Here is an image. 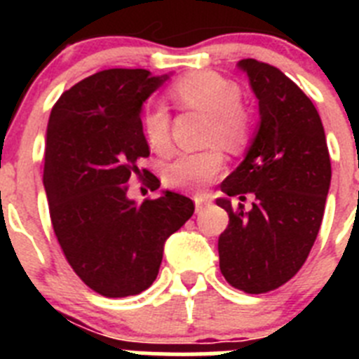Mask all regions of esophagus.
I'll list each match as a JSON object with an SVG mask.
<instances>
[{
    "mask_svg": "<svg viewBox=\"0 0 359 359\" xmlns=\"http://www.w3.org/2000/svg\"><path fill=\"white\" fill-rule=\"evenodd\" d=\"M208 198H205V196H196L194 198V205H196V212H201L203 208L207 207L208 205Z\"/></svg>",
    "mask_w": 359,
    "mask_h": 359,
    "instance_id": "34e87169",
    "label": "esophagus"
}]
</instances>
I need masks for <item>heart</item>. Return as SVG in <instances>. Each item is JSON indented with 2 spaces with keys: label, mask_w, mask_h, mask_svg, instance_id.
<instances>
[{
  "label": "heart",
  "mask_w": 359,
  "mask_h": 359,
  "mask_svg": "<svg viewBox=\"0 0 359 359\" xmlns=\"http://www.w3.org/2000/svg\"><path fill=\"white\" fill-rule=\"evenodd\" d=\"M170 98L177 106L201 111L208 116L205 140L226 151H239L252 135V116L241 106V90L214 72H196L174 82ZM142 129L149 147L156 152L170 149V115L161 104H149L142 115ZM224 158L217 145L174 158L163 169V182L172 189L201 192L223 169Z\"/></svg>",
  "instance_id": "heart-1"
}]
</instances>
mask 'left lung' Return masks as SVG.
I'll list each match as a JSON object with an SVG mask.
<instances>
[{
  "label": "left lung",
  "instance_id": "1",
  "mask_svg": "<svg viewBox=\"0 0 359 359\" xmlns=\"http://www.w3.org/2000/svg\"><path fill=\"white\" fill-rule=\"evenodd\" d=\"M259 100V128L246 156L221 185L215 203L230 223L219 236V268L228 284L259 294L286 284L304 266L331 187V158L318 111L275 66L243 59ZM252 191L250 211L231 208L229 198Z\"/></svg>",
  "mask_w": 359,
  "mask_h": 359
}]
</instances>
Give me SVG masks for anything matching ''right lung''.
Here are the masks:
<instances>
[{"label":"right lung","instance_id":"obj_1","mask_svg":"<svg viewBox=\"0 0 359 359\" xmlns=\"http://www.w3.org/2000/svg\"><path fill=\"white\" fill-rule=\"evenodd\" d=\"M169 77L104 69L65 91L50 113L43 183L53 231L73 271L104 297L147 290L165 241L194 214L192 199L172 190L144 203L128 196L136 161L149 156L142 107ZM149 182L160 189L154 174Z\"/></svg>","mask_w":359,"mask_h":359}]
</instances>
